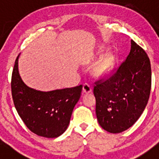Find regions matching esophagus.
<instances>
[{
    "mask_svg": "<svg viewBox=\"0 0 159 159\" xmlns=\"http://www.w3.org/2000/svg\"><path fill=\"white\" fill-rule=\"evenodd\" d=\"M92 87L90 86L88 84H84L83 86V92L85 94H88L92 92Z\"/></svg>",
    "mask_w": 159,
    "mask_h": 159,
    "instance_id": "esophagus-1",
    "label": "esophagus"
}]
</instances>
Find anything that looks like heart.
I'll list each match as a JSON object with an SVG mask.
<instances>
[{
  "mask_svg": "<svg viewBox=\"0 0 159 159\" xmlns=\"http://www.w3.org/2000/svg\"><path fill=\"white\" fill-rule=\"evenodd\" d=\"M102 52H99L101 56ZM116 64V57L113 54H106L101 57L93 68V74L95 76L100 79H104L110 75L112 72L114 66Z\"/></svg>",
  "mask_w": 159,
  "mask_h": 159,
  "instance_id": "obj_1",
  "label": "heart"
}]
</instances>
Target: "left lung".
<instances>
[{"label":"left lung","instance_id":"1","mask_svg":"<svg viewBox=\"0 0 159 159\" xmlns=\"http://www.w3.org/2000/svg\"><path fill=\"white\" fill-rule=\"evenodd\" d=\"M126 60L103 82H95V114L99 125L117 134L130 128L141 116L151 88V67L146 52L134 40Z\"/></svg>","mask_w":159,"mask_h":159}]
</instances>
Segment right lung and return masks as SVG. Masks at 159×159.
Here are the masks:
<instances>
[{"instance_id": "1", "label": "right lung", "mask_w": 159, "mask_h": 159, "mask_svg": "<svg viewBox=\"0 0 159 159\" xmlns=\"http://www.w3.org/2000/svg\"><path fill=\"white\" fill-rule=\"evenodd\" d=\"M12 75V95L18 115L28 128L44 138H57L67 130L82 85L41 92L28 87L18 71V59Z\"/></svg>"}]
</instances>
